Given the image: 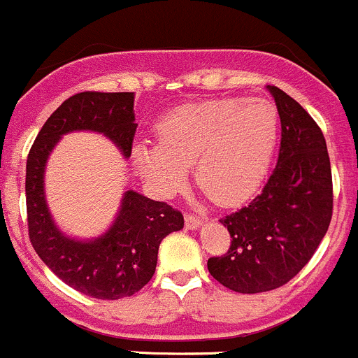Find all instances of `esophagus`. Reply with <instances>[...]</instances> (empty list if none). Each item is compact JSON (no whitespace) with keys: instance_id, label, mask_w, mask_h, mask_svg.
Masks as SVG:
<instances>
[{"instance_id":"1","label":"esophagus","mask_w":358,"mask_h":358,"mask_svg":"<svg viewBox=\"0 0 358 358\" xmlns=\"http://www.w3.org/2000/svg\"><path fill=\"white\" fill-rule=\"evenodd\" d=\"M201 224H203V221H201L200 217H196V215H193V214H186V228L187 229H198Z\"/></svg>"}]
</instances>
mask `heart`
Wrapping results in <instances>:
<instances>
[{
    "mask_svg": "<svg viewBox=\"0 0 358 358\" xmlns=\"http://www.w3.org/2000/svg\"><path fill=\"white\" fill-rule=\"evenodd\" d=\"M157 141H139L132 162L160 194L179 191L194 162V180L210 200L233 205L259 187L280 134L277 108L264 99H212L172 109L157 122Z\"/></svg>",
    "mask_w": 358,
    "mask_h": 358,
    "instance_id": "1",
    "label": "heart"
}]
</instances>
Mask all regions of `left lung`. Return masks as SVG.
Wrapping results in <instances>:
<instances>
[{
    "label": "left lung",
    "instance_id": "left-lung-1",
    "mask_svg": "<svg viewBox=\"0 0 358 358\" xmlns=\"http://www.w3.org/2000/svg\"><path fill=\"white\" fill-rule=\"evenodd\" d=\"M273 95L282 137L277 167L247 207L221 219L229 250L210 257L212 277L242 294L287 284L311 259L332 217V176L327 146L315 120L277 87Z\"/></svg>",
    "mask_w": 358,
    "mask_h": 358
}]
</instances>
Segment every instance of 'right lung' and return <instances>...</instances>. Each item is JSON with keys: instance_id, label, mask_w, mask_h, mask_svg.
<instances>
[{"instance_id": "1", "label": "right lung", "mask_w": 358, "mask_h": 358, "mask_svg": "<svg viewBox=\"0 0 358 358\" xmlns=\"http://www.w3.org/2000/svg\"><path fill=\"white\" fill-rule=\"evenodd\" d=\"M136 129L134 92H81L52 113L27 157L31 243L60 280L90 298L122 299L141 291L157 270L162 240L182 229L184 217L164 201L127 189L109 229L95 238H74L60 231L52 217L45 194V169L60 137L81 130L102 134L123 158H129Z\"/></svg>"}]
</instances>
